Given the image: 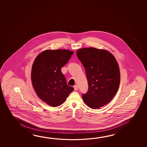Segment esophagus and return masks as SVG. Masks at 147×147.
<instances>
[{
	"instance_id": "1",
	"label": "esophagus",
	"mask_w": 147,
	"mask_h": 147,
	"mask_svg": "<svg viewBox=\"0 0 147 147\" xmlns=\"http://www.w3.org/2000/svg\"><path fill=\"white\" fill-rule=\"evenodd\" d=\"M74 90L75 91H77V90H78L77 85H75L74 86Z\"/></svg>"
}]
</instances>
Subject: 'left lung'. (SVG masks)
Returning <instances> with one entry per match:
<instances>
[{
  "mask_svg": "<svg viewBox=\"0 0 147 147\" xmlns=\"http://www.w3.org/2000/svg\"><path fill=\"white\" fill-rule=\"evenodd\" d=\"M84 65L88 80V90L82 94L83 100L90 108L106 105L118 91L120 72L115 57L108 51L86 48L76 52Z\"/></svg>",
  "mask_w": 147,
  "mask_h": 147,
  "instance_id": "1",
  "label": "left lung"
}]
</instances>
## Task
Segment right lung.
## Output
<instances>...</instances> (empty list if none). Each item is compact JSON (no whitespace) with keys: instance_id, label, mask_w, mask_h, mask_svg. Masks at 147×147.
<instances>
[{"instance_id":"right-lung-1","label":"right lung","mask_w":147,"mask_h":147,"mask_svg":"<svg viewBox=\"0 0 147 147\" xmlns=\"http://www.w3.org/2000/svg\"><path fill=\"white\" fill-rule=\"evenodd\" d=\"M73 53L69 50H47L34 60L31 72L33 87L38 96L48 105L60 106L74 90L67 85L61 71Z\"/></svg>"}]
</instances>
